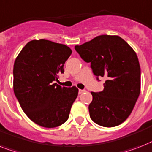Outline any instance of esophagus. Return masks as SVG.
I'll return each mask as SVG.
<instances>
[{"instance_id": "obj_1", "label": "esophagus", "mask_w": 152, "mask_h": 152, "mask_svg": "<svg viewBox=\"0 0 152 152\" xmlns=\"http://www.w3.org/2000/svg\"><path fill=\"white\" fill-rule=\"evenodd\" d=\"M83 92H85V90H79V94H83Z\"/></svg>"}]
</instances>
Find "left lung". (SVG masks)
<instances>
[{"label": "left lung", "instance_id": "obj_1", "mask_svg": "<svg viewBox=\"0 0 152 152\" xmlns=\"http://www.w3.org/2000/svg\"><path fill=\"white\" fill-rule=\"evenodd\" d=\"M75 49L97 78L105 77L104 90L91 92L90 117L104 127L127 119L140 92V68L136 52L119 36L101 35Z\"/></svg>", "mask_w": 152, "mask_h": 152}]
</instances>
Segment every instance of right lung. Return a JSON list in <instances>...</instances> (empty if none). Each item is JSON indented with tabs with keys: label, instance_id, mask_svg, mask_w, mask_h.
I'll return each instance as SVG.
<instances>
[{
	"label": "right lung",
	"instance_id": "right-lung-1",
	"mask_svg": "<svg viewBox=\"0 0 152 152\" xmlns=\"http://www.w3.org/2000/svg\"><path fill=\"white\" fill-rule=\"evenodd\" d=\"M72 50L48 40L27 43L15 58L13 89L21 108L33 123L46 128L58 126L69 118L78 96L75 86L61 87L54 81L64 72Z\"/></svg>",
	"mask_w": 152,
	"mask_h": 152
}]
</instances>
